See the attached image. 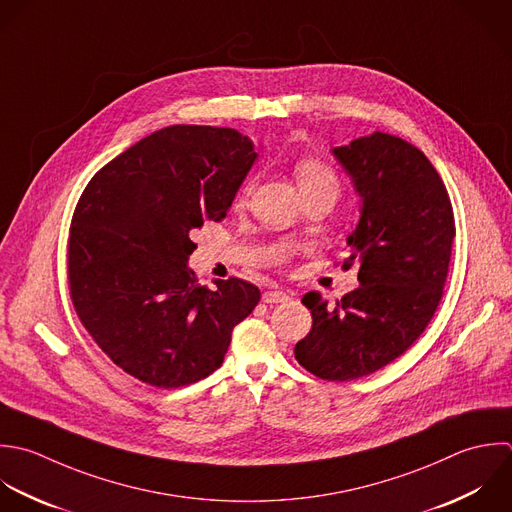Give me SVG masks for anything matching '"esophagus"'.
<instances>
[{"mask_svg":"<svg viewBox=\"0 0 512 512\" xmlns=\"http://www.w3.org/2000/svg\"><path fill=\"white\" fill-rule=\"evenodd\" d=\"M291 297H289V293H285V291H267L265 295H263V303H269V305H277V303H285V301H289Z\"/></svg>","mask_w":512,"mask_h":512,"instance_id":"obj_1","label":"esophagus"}]
</instances>
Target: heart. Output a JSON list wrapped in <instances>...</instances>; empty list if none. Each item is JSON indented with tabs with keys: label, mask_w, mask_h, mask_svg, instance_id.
<instances>
[{
	"label": "heart",
	"mask_w": 512,
	"mask_h": 512,
	"mask_svg": "<svg viewBox=\"0 0 512 512\" xmlns=\"http://www.w3.org/2000/svg\"><path fill=\"white\" fill-rule=\"evenodd\" d=\"M295 177H297V183L301 187V191H309V189H329L333 191L335 195H339V189H341V183H339V177L337 173L327 165L323 163L321 159H315V157H303L295 163ZM253 185H255V179L249 177L241 189H239V195H237V203H243L251 191H253Z\"/></svg>",
	"instance_id": "heart-1"
}]
</instances>
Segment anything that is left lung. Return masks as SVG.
I'll list each match as a JSON object with an SVG mask.
<instances>
[{
  "label": "left lung",
  "mask_w": 512,
  "mask_h": 512,
  "mask_svg": "<svg viewBox=\"0 0 512 512\" xmlns=\"http://www.w3.org/2000/svg\"><path fill=\"white\" fill-rule=\"evenodd\" d=\"M363 197L343 269L359 287L335 305L303 295L313 327L295 345L301 367L325 381L367 377L401 357L431 323L449 275L455 213L449 191L409 141L375 131L333 149Z\"/></svg>",
  "instance_id": "8db88e82"
}]
</instances>
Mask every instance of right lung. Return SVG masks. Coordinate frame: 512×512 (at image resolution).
<instances>
[{
  "label": "right lung",
  "instance_id": "add662e5",
  "mask_svg": "<svg viewBox=\"0 0 512 512\" xmlns=\"http://www.w3.org/2000/svg\"><path fill=\"white\" fill-rule=\"evenodd\" d=\"M257 153L231 127L171 125L107 165L83 189L67 237L73 309L127 375L177 389L221 367L261 299L229 277L217 289L187 267L193 229L223 221Z\"/></svg>",
  "mask_w": 512,
  "mask_h": 512
}]
</instances>
